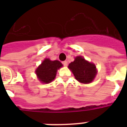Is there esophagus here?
Segmentation results:
<instances>
[{
	"mask_svg": "<svg viewBox=\"0 0 127 127\" xmlns=\"http://www.w3.org/2000/svg\"><path fill=\"white\" fill-rule=\"evenodd\" d=\"M62 63H63V64L64 66H67V64H68V63L66 61H64L62 62Z\"/></svg>",
	"mask_w": 127,
	"mask_h": 127,
	"instance_id": "obj_1",
	"label": "esophagus"
}]
</instances>
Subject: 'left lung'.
<instances>
[{
    "label": "left lung",
    "instance_id": "obj_1",
    "mask_svg": "<svg viewBox=\"0 0 127 127\" xmlns=\"http://www.w3.org/2000/svg\"><path fill=\"white\" fill-rule=\"evenodd\" d=\"M68 68L72 70L76 79L83 84L92 82L97 74L94 64L89 63L80 56L76 57L74 62L69 64Z\"/></svg>",
    "mask_w": 127,
    "mask_h": 127
}]
</instances>
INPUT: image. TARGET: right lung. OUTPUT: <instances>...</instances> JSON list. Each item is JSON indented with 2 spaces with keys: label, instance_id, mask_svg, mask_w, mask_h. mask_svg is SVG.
Masks as SVG:
<instances>
[{
  "label": "right lung",
  "instance_id": "obj_1",
  "mask_svg": "<svg viewBox=\"0 0 127 127\" xmlns=\"http://www.w3.org/2000/svg\"><path fill=\"white\" fill-rule=\"evenodd\" d=\"M62 66L63 64L59 61H52L49 59H45L37 68L35 73L41 82L49 83L55 79L57 70Z\"/></svg>",
  "mask_w": 127,
  "mask_h": 127
}]
</instances>
